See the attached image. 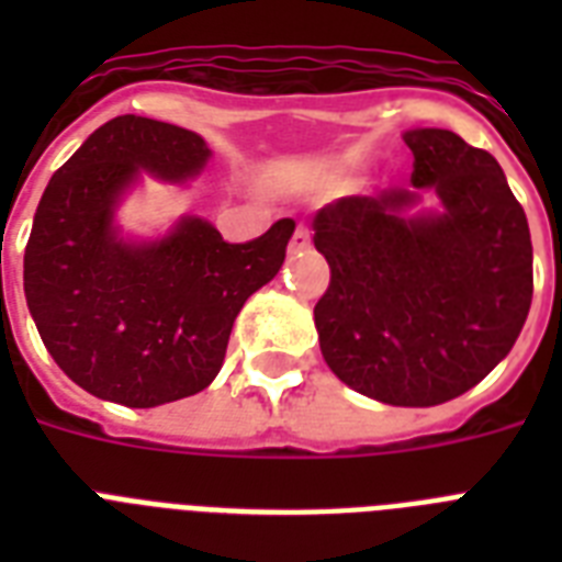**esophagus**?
I'll use <instances>...</instances> for the list:
<instances>
[{
  "label": "esophagus",
  "instance_id": "obj_1",
  "mask_svg": "<svg viewBox=\"0 0 562 562\" xmlns=\"http://www.w3.org/2000/svg\"><path fill=\"white\" fill-rule=\"evenodd\" d=\"M308 245H312V236H308V227H303V224H300V227L294 229V236H291L289 250H291V254H300V250H306Z\"/></svg>",
  "mask_w": 562,
  "mask_h": 562
}]
</instances>
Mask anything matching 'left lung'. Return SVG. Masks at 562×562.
I'll return each instance as SVG.
<instances>
[{"instance_id": "8db88e82", "label": "left lung", "mask_w": 562, "mask_h": 562, "mask_svg": "<svg viewBox=\"0 0 562 562\" xmlns=\"http://www.w3.org/2000/svg\"><path fill=\"white\" fill-rule=\"evenodd\" d=\"M414 189L352 194L315 212L329 289L315 306L326 364L370 400L426 408L484 379L522 333L533 247L496 157L440 127L405 134ZM431 188L440 213L401 210Z\"/></svg>"}]
</instances>
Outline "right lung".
<instances>
[{
  "label": "right lung",
  "mask_w": 562,
  "mask_h": 562,
  "mask_svg": "<svg viewBox=\"0 0 562 562\" xmlns=\"http://www.w3.org/2000/svg\"><path fill=\"white\" fill-rule=\"evenodd\" d=\"M210 148L187 127L116 116L52 175L25 245V300L75 384L127 408L203 391L218 375L245 300L285 262L294 221L229 245L203 218L160 241L119 238L113 210L143 171L189 180Z\"/></svg>",
  "instance_id": "add662e5"
}]
</instances>
